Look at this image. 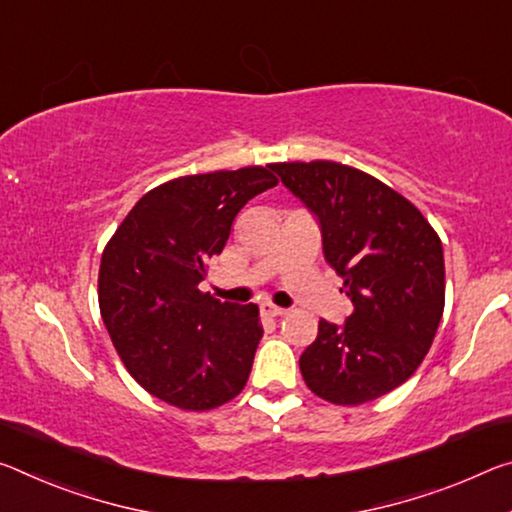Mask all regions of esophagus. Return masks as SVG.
Returning a JSON list of instances; mask_svg holds the SVG:
<instances>
[{
    "instance_id": "34e87169",
    "label": "esophagus",
    "mask_w": 512,
    "mask_h": 512,
    "mask_svg": "<svg viewBox=\"0 0 512 512\" xmlns=\"http://www.w3.org/2000/svg\"><path fill=\"white\" fill-rule=\"evenodd\" d=\"M262 314H266V316H285L287 310H285V307H278V305H273V303H264L262 305Z\"/></svg>"
}]
</instances>
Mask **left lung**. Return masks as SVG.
I'll return each instance as SVG.
<instances>
[{
  "mask_svg": "<svg viewBox=\"0 0 512 512\" xmlns=\"http://www.w3.org/2000/svg\"><path fill=\"white\" fill-rule=\"evenodd\" d=\"M319 218L326 262L353 314L319 321L300 355L305 385L335 405H362L403 385L424 362L444 312L442 241L385 182L337 161L271 164Z\"/></svg>",
  "mask_w": 512,
  "mask_h": 512,
  "instance_id": "8db88e82",
  "label": "left lung"
}]
</instances>
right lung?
Wrapping results in <instances>:
<instances>
[{
    "label": "right lung",
    "instance_id": "1",
    "mask_svg": "<svg viewBox=\"0 0 512 512\" xmlns=\"http://www.w3.org/2000/svg\"><path fill=\"white\" fill-rule=\"evenodd\" d=\"M271 166L184 175L154 186L107 241L97 275L104 326L136 383L180 410L205 412L246 387L264 330L255 303L202 294L250 198L278 184Z\"/></svg>",
    "mask_w": 512,
    "mask_h": 512
}]
</instances>
